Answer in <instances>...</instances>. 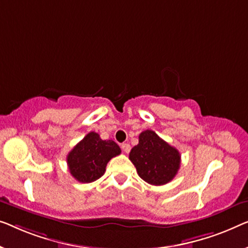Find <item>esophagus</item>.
<instances>
[{
  "label": "esophagus",
  "instance_id": "esophagus-1",
  "mask_svg": "<svg viewBox=\"0 0 248 248\" xmlns=\"http://www.w3.org/2000/svg\"><path fill=\"white\" fill-rule=\"evenodd\" d=\"M121 149L124 153H128L131 151V145L128 144V143H123V144L121 145Z\"/></svg>",
  "mask_w": 248,
  "mask_h": 248
}]
</instances>
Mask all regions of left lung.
Masks as SVG:
<instances>
[{
  "label": "left lung",
  "instance_id": "obj_1",
  "mask_svg": "<svg viewBox=\"0 0 248 248\" xmlns=\"http://www.w3.org/2000/svg\"><path fill=\"white\" fill-rule=\"evenodd\" d=\"M128 157L140 178L153 186L170 182L178 173L181 162L179 151L151 130L140 134L139 144L131 150Z\"/></svg>",
  "mask_w": 248,
  "mask_h": 248
}]
</instances>
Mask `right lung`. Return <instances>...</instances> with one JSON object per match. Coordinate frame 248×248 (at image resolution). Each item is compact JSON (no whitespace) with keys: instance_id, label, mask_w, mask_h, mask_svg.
<instances>
[{"instance_id":"1","label":"right lung","mask_w":248,"mask_h":248,"mask_svg":"<svg viewBox=\"0 0 248 248\" xmlns=\"http://www.w3.org/2000/svg\"><path fill=\"white\" fill-rule=\"evenodd\" d=\"M118 154L121 149L115 142L102 140L97 133L91 132L68 153V168L77 181L89 184L105 173L108 161Z\"/></svg>"}]
</instances>
